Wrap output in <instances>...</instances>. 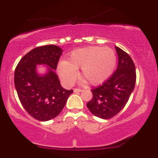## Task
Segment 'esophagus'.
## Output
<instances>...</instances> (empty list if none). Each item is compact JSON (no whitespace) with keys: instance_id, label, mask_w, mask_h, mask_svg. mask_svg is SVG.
Here are the masks:
<instances>
[{"instance_id":"1","label":"esophagus","mask_w":158,"mask_h":158,"mask_svg":"<svg viewBox=\"0 0 158 158\" xmlns=\"http://www.w3.org/2000/svg\"><path fill=\"white\" fill-rule=\"evenodd\" d=\"M81 89H79V88H75V89L73 90L74 93H78V92H81Z\"/></svg>"}]
</instances>
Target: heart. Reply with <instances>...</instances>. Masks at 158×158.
<instances>
[{
    "label": "heart",
    "instance_id": "b5f03b06",
    "mask_svg": "<svg viewBox=\"0 0 158 158\" xmlns=\"http://www.w3.org/2000/svg\"><path fill=\"white\" fill-rule=\"evenodd\" d=\"M116 64L117 56L113 49L90 46L74 50L68 61H60L58 73L66 86H72L77 78V69L81 67V75L90 84L97 85L110 77Z\"/></svg>",
    "mask_w": 158,
    "mask_h": 158
}]
</instances>
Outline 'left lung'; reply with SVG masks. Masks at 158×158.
Here are the masks:
<instances>
[{"label": "left lung", "instance_id": "1", "mask_svg": "<svg viewBox=\"0 0 158 158\" xmlns=\"http://www.w3.org/2000/svg\"><path fill=\"white\" fill-rule=\"evenodd\" d=\"M118 55L116 71L100 86L91 90L93 98L87 107L94 115L108 119L124 108L133 92L136 82L135 66L127 52L115 47Z\"/></svg>", "mask_w": 158, "mask_h": 158}]
</instances>
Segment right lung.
Segmentation results:
<instances>
[{"label":"right lung","mask_w":158,"mask_h":158,"mask_svg":"<svg viewBox=\"0 0 158 158\" xmlns=\"http://www.w3.org/2000/svg\"><path fill=\"white\" fill-rule=\"evenodd\" d=\"M62 52L53 44L39 47L23 56L15 68L14 82L21 103L27 113L39 121L57 117L73 92L61 87L55 73ZM38 64L48 66L46 74L37 73Z\"/></svg>","instance_id":"1"}]
</instances>
